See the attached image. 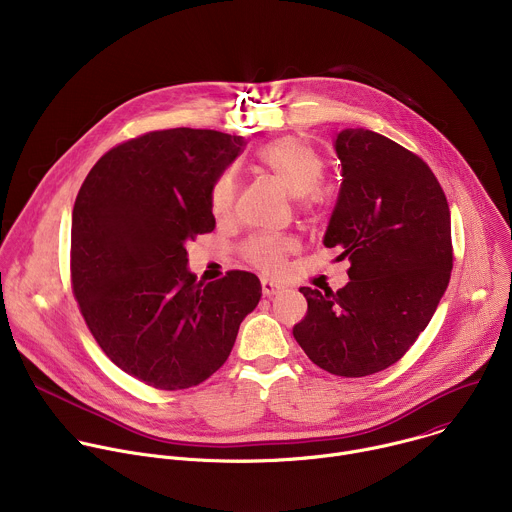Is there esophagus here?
<instances>
[{"mask_svg": "<svg viewBox=\"0 0 512 512\" xmlns=\"http://www.w3.org/2000/svg\"><path fill=\"white\" fill-rule=\"evenodd\" d=\"M261 291H263V296L271 298V296H277V294H279L281 285H277V283H273V281H269V279H263V281H261Z\"/></svg>", "mask_w": 512, "mask_h": 512, "instance_id": "34e87169", "label": "esophagus"}]
</instances>
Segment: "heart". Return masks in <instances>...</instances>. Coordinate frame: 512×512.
<instances>
[{
	"mask_svg": "<svg viewBox=\"0 0 512 512\" xmlns=\"http://www.w3.org/2000/svg\"><path fill=\"white\" fill-rule=\"evenodd\" d=\"M255 160L259 168L277 178L289 194L304 198L310 193L308 200H314V190L320 186L326 170L322 154L300 137H281L261 145ZM235 200V176L231 172L218 174L208 190L210 212L216 218H227L235 208ZM289 251H294V241L279 235H253L241 247L245 261L263 271H275Z\"/></svg>",
	"mask_w": 512,
	"mask_h": 512,
	"instance_id": "obj_1",
	"label": "heart"
}]
</instances>
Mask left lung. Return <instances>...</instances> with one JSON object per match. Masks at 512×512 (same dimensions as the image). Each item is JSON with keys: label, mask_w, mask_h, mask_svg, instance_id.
Returning <instances> with one entry per match:
<instances>
[{"label": "left lung", "mask_w": 512, "mask_h": 512, "mask_svg": "<svg viewBox=\"0 0 512 512\" xmlns=\"http://www.w3.org/2000/svg\"><path fill=\"white\" fill-rule=\"evenodd\" d=\"M342 186L326 247L348 257L350 281L300 287L308 302L294 338L320 369L367 377L395 364L429 324L454 265L446 194L429 166L369 129L336 137Z\"/></svg>", "instance_id": "left-lung-1"}]
</instances>
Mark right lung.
<instances>
[{"mask_svg":"<svg viewBox=\"0 0 512 512\" xmlns=\"http://www.w3.org/2000/svg\"><path fill=\"white\" fill-rule=\"evenodd\" d=\"M245 139L212 129L148 131L85 178L70 231V285L101 350L141 383L180 391L223 367L261 283L249 271L196 281L186 243L214 231L210 184Z\"/></svg>","mask_w":512,"mask_h":512,"instance_id":"add662e5","label":"right lung"}]
</instances>
